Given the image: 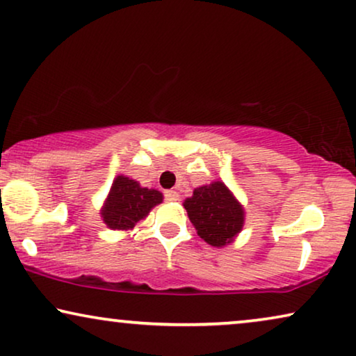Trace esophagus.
Returning <instances> with one entry per match:
<instances>
[{
	"instance_id": "1",
	"label": "esophagus",
	"mask_w": 356,
	"mask_h": 356,
	"mask_svg": "<svg viewBox=\"0 0 356 356\" xmlns=\"http://www.w3.org/2000/svg\"><path fill=\"white\" fill-rule=\"evenodd\" d=\"M164 197H166L168 202H177L180 198V195L176 192V190H168L166 193H164Z\"/></svg>"
}]
</instances>
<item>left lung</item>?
<instances>
[{"label":"left lung","instance_id":"1","mask_svg":"<svg viewBox=\"0 0 356 356\" xmlns=\"http://www.w3.org/2000/svg\"><path fill=\"white\" fill-rule=\"evenodd\" d=\"M197 234L213 247L234 242L243 227L245 211L224 182H211L193 190L184 202Z\"/></svg>","mask_w":356,"mask_h":356}]
</instances>
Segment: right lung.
Instances as JSON below:
<instances>
[{"instance_id": "add662e5", "label": "right lung", "mask_w": 356, "mask_h": 356, "mask_svg": "<svg viewBox=\"0 0 356 356\" xmlns=\"http://www.w3.org/2000/svg\"><path fill=\"white\" fill-rule=\"evenodd\" d=\"M161 202L163 193L158 190L140 187L134 179L118 176L102 208V218L109 229L129 230L147 218L152 208Z\"/></svg>"}]
</instances>
